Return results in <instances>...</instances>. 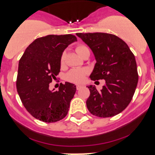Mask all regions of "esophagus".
Masks as SVG:
<instances>
[{
	"label": "esophagus",
	"mask_w": 155,
	"mask_h": 155,
	"mask_svg": "<svg viewBox=\"0 0 155 155\" xmlns=\"http://www.w3.org/2000/svg\"><path fill=\"white\" fill-rule=\"evenodd\" d=\"M82 87H83V85H76V89H77V90H79V89Z\"/></svg>",
	"instance_id": "1"
}]
</instances>
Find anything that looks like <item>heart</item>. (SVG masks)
<instances>
[{
	"mask_svg": "<svg viewBox=\"0 0 155 155\" xmlns=\"http://www.w3.org/2000/svg\"><path fill=\"white\" fill-rule=\"evenodd\" d=\"M85 46H79L76 48V51L79 54V51L82 49L83 48H85ZM64 54H62L61 56V60L64 59ZM87 73V70L85 69H73L72 70L70 73H68V76H67V79L69 81L73 82H76V83H79V82H82L84 80L85 77V75Z\"/></svg>",
	"mask_w": 155,
	"mask_h": 155,
	"instance_id": "obj_1",
	"label": "heart"
}]
</instances>
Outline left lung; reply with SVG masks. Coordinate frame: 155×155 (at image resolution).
I'll list each match as a JSON object with an SVG mask.
<instances>
[{"instance_id":"8db88e82","label":"left lung","mask_w":155,"mask_h":155,"mask_svg":"<svg viewBox=\"0 0 155 155\" xmlns=\"http://www.w3.org/2000/svg\"><path fill=\"white\" fill-rule=\"evenodd\" d=\"M76 35L91 49L96 60L91 79L106 81L101 91L94 85L88 86L87 109L101 118L118 115L130 104L138 83L135 56L125 42L113 34L78 33Z\"/></svg>"}]
</instances>
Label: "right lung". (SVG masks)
I'll use <instances>...</instances> for the list:
<instances>
[{
	"label": "right lung",
	"mask_w": 155,
	"mask_h": 155,
	"mask_svg": "<svg viewBox=\"0 0 155 155\" xmlns=\"http://www.w3.org/2000/svg\"><path fill=\"white\" fill-rule=\"evenodd\" d=\"M76 41V37L71 34L37 38L28 46L20 59L17 91L28 112L40 121L55 122L68 115L76 85L66 82L58 91H51L49 83L58 75L65 48Z\"/></svg>",
	"instance_id": "1"
}]
</instances>
